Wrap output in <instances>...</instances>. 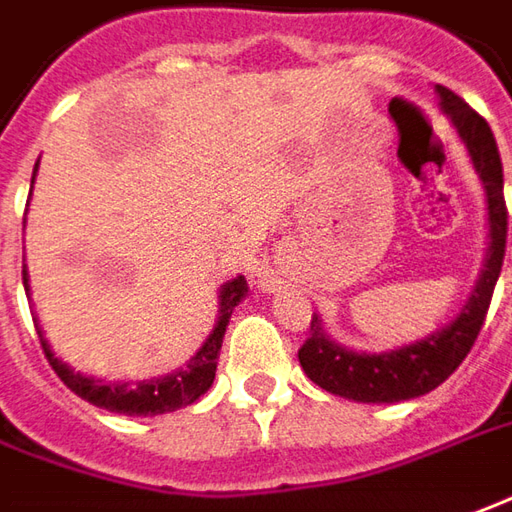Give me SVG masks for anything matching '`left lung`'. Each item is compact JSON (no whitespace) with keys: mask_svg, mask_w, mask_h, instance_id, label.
Here are the masks:
<instances>
[{"mask_svg":"<svg viewBox=\"0 0 512 512\" xmlns=\"http://www.w3.org/2000/svg\"><path fill=\"white\" fill-rule=\"evenodd\" d=\"M440 97V111L449 116L457 136L463 139L465 150L471 155V164L477 169L485 203H488V253L485 264L471 298L463 312L451 320L446 329L429 334L424 340L401 345L396 351L384 354H359L345 345L334 343L323 331V323L312 317L309 340L301 345L303 373L323 390L334 396L362 401V404H396L410 401L435 390L438 384L449 379L460 362L468 357L471 345L477 343V334L485 323L488 306H491L493 287L502 273L507 242V206H505V175H502V158L493 139L488 122L460 100L446 86H435Z\"/></svg>","mask_w":512,"mask_h":512,"instance_id":"8db88e82","label":"left lung"}]
</instances>
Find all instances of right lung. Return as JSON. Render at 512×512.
Masks as SVG:
<instances>
[{"label": "right lung", "instance_id": "obj_1", "mask_svg": "<svg viewBox=\"0 0 512 512\" xmlns=\"http://www.w3.org/2000/svg\"><path fill=\"white\" fill-rule=\"evenodd\" d=\"M35 172H38V164H35ZM35 183V175H33ZM33 192V189H30ZM21 278H24V290L30 292V276H27V264L21 270ZM248 295V281L242 276L231 278L228 284H222L220 290V317L211 329L209 340L200 345L195 357L186 362V368H178L161 376V379H147V382H102V379H94V376H83V373H74L66 362L52 354V348L44 340V331L38 329V337H41V348L47 354L52 370L61 376V382L77 393L80 398H86L88 404L94 407H102L108 412H119V415H164V412H175L181 407H189L195 404L197 398L203 396L206 390L214 382V373H217V359H220L222 337H225V329H228V320L234 315L236 303L242 301ZM38 323V320H35Z\"/></svg>", "mask_w": 512, "mask_h": 512}]
</instances>
